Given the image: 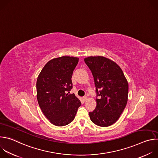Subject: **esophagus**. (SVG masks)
<instances>
[{"instance_id": "esophagus-1", "label": "esophagus", "mask_w": 158, "mask_h": 158, "mask_svg": "<svg viewBox=\"0 0 158 158\" xmlns=\"http://www.w3.org/2000/svg\"><path fill=\"white\" fill-rule=\"evenodd\" d=\"M83 100H84V101H85L86 100H87V96H84V97H83Z\"/></svg>"}]
</instances>
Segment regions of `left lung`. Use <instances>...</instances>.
I'll return each instance as SVG.
<instances>
[{
  "instance_id": "left-lung-1",
  "label": "left lung",
  "mask_w": 158,
  "mask_h": 158,
  "mask_svg": "<svg viewBox=\"0 0 158 158\" xmlns=\"http://www.w3.org/2000/svg\"><path fill=\"white\" fill-rule=\"evenodd\" d=\"M84 62L94 80L97 105L89 112L91 121L101 127L115 123L127 102L128 83L120 67L102 56L89 57Z\"/></svg>"
}]
</instances>
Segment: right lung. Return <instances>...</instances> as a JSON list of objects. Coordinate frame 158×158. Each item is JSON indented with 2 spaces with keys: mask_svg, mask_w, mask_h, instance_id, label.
Returning a JSON list of instances; mask_svg holds the SVG:
<instances>
[{
  "mask_svg": "<svg viewBox=\"0 0 158 158\" xmlns=\"http://www.w3.org/2000/svg\"><path fill=\"white\" fill-rule=\"evenodd\" d=\"M79 62L77 57L62 56L44 65L36 82L39 105L50 122L57 126L71 123L81 105L73 89L72 76Z\"/></svg>",
  "mask_w": 158,
  "mask_h": 158,
  "instance_id": "obj_1",
  "label": "right lung"
}]
</instances>
